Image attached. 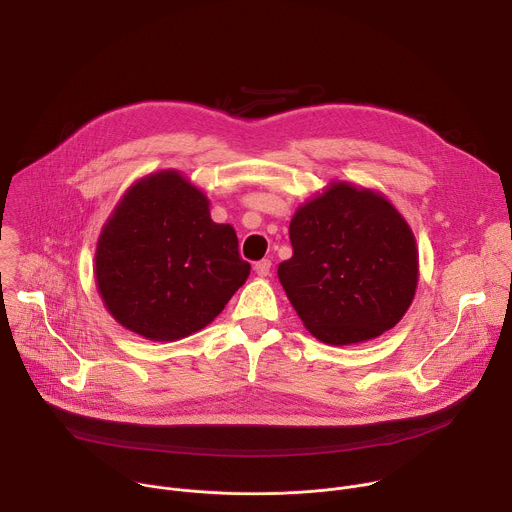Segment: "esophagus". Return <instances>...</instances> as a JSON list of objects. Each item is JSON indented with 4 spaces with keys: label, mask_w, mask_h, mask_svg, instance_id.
I'll list each match as a JSON object with an SVG mask.
<instances>
[{
    "label": "esophagus",
    "mask_w": 512,
    "mask_h": 512,
    "mask_svg": "<svg viewBox=\"0 0 512 512\" xmlns=\"http://www.w3.org/2000/svg\"><path fill=\"white\" fill-rule=\"evenodd\" d=\"M269 271H271V261L269 259H261L259 263H255V273L259 277H267Z\"/></svg>",
    "instance_id": "34e87169"
}]
</instances>
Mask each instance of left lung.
<instances>
[{"label":"left lung","mask_w":512,"mask_h":512,"mask_svg":"<svg viewBox=\"0 0 512 512\" xmlns=\"http://www.w3.org/2000/svg\"><path fill=\"white\" fill-rule=\"evenodd\" d=\"M294 257L277 277L306 330L324 344L367 342L397 326L419 281L405 216L379 190L332 180L289 223Z\"/></svg>","instance_id":"1"}]
</instances>
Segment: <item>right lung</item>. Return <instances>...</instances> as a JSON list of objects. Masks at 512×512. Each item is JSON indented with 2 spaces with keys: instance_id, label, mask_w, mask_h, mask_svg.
I'll return each instance as SVG.
<instances>
[{
  "instance_id": "1",
  "label": "right lung",
  "mask_w": 512,
  "mask_h": 512,
  "mask_svg": "<svg viewBox=\"0 0 512 512\" xmlns=\"http://www.w3.org/2000/svg\"><path fill=\"white\" fill-rule=\"evenodd\" d=\"M231 225L178 170L135 180L105 221L95 281L105 310L125 330L174 342L208 326L249 277Z\"/></svg>"
}]
</instances>
